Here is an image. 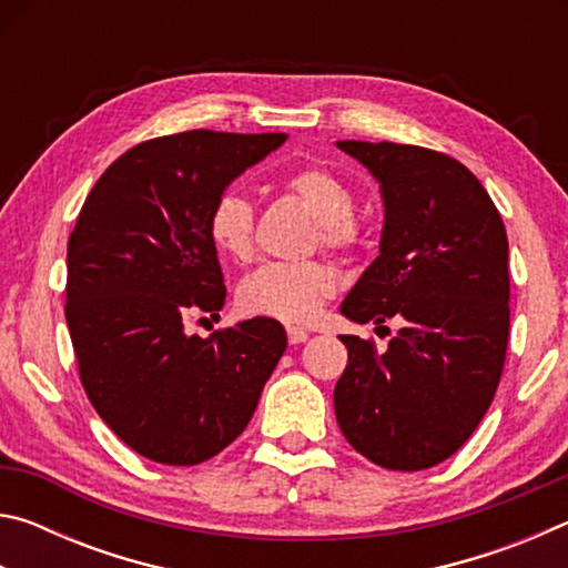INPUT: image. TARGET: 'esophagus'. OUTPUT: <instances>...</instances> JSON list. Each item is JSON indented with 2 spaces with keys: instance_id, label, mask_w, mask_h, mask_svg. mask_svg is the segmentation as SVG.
Returning a JSON list of instances; mask_svg holds the SVG:
<instances>
[{
  "instance_id": "obj_1",
  "label": "esophagus",
  "mask_w": 568,
  "mask_h": 568,
  "mask_svg": "<svg viewBox=\"0 0 568 568\" xmlns=\"http://www.w3.org/2000/svg\"><path fill=\"white\" fill-rule=\"evenodd\" d=\"M307 338H311V335H307V331H303V328H295V325H291V328H287V341H291V345L305 343Z\"/></svg>"
}]
</instances>
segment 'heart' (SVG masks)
Segmentation results:
<instances>
[{
	"mask_svg": "<svg viewBox=\"0 0 568 568\" xmlns=\"http://www.w3.org/2000/svg\"><path fill=\"white\" fill-rule=\"evenodd\" d=\"M285 190L295 195L318 220L321 240L328 247H351L358 237L353 220L355 197L345 180L321 165L297 168L285 178ZM255 213L245 195L225 190L207 213V235L220 253L233 261H247L253 253ZM338 277L333 267L307 263H265L240 285V305L253 315L285 323H307L321 311L325 297L335 293Z\"/></svg>",
	"mask_w": 568,
	"mask_h": 568,
	"instance_id": "heart-1",
	"label": "heart"
}]
</instances>
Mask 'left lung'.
Instances as JSON below:
<instances>
[{"instance_id": "8db88e82", "label": "left lung", "mask_w": 568, "mask_h": 568, "mask_svg": "<svg viewBox=\"0 0 568 568\" xmlns=\"http://www.w3.org/2000/svg\"><path fill=\"white\" fill-rule=\"evenodd\" d=\"M381 182V255L341 305L353 323L403 328L386 353L341 335L348 365L335 418L348 444L390 470L454 456L496 396L508 345V240L478 178L444 152L341 140Z\"/></svg>"}]
</instances>
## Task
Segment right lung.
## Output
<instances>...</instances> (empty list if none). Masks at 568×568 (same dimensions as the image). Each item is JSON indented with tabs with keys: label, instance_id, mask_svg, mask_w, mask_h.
Listing matches in <instances>:
<instances>
[{
	"label": "right lung",
	"instance_id": "add662e5",
	"mask_svg": "<svg viewBox=\"0 0 568 568\" xmlns=\"http://www.w3.org/2000/svg\"><path fill=\"white\" fill-rule=\"evenodd\" d=\"M283 132L190 130L140 142L94 182L67 243V325L100 418L140 456L195 466L243 434L285 331L253 318L187 335L225 305L207 213Z\"/></svg>",
	"mask_w": 568,
	"mask_h": 568
}]
</instances>
